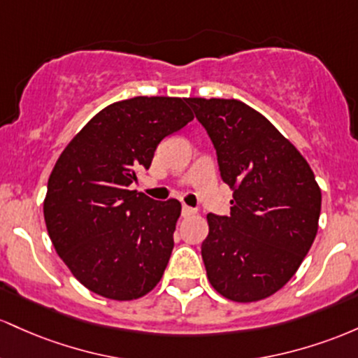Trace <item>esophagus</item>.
I'll return each instance as SVG.
<instances>
[{
  "label": "esophagus",
  "instance_id": "esophagus-1",
  "mask_svg": "<svg viewBox=\"0 0 358 358\" xmlns=\"http://www.w3.org/2000/svg\"><path fill=\"white\" fill-rule=\"evenodd\" d=\"M194 213H196L194 208L187 206V204H184V206H182V216H184V218H189V216L194 215Z\"/></svg>",
  "mask_w": 358,
  "mask_h": 358
}]
</instances>
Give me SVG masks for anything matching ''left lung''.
Masks as SVG:
<instances>
[{"label": "left lung", "instance_id": "obj_1", "mask_svg": "<svg viewBox=\"0 0 358 358\" xmlns=\"http://www.w3.org/2000/svg\"><path fill=\"white\" fill-rule=\"evenodd\" d=\"M206 128L222 179L233 191L230 216H206L201 245L211 286L236 303L266 299L287 284L315 242L321 189L299 150L238 99H186Z\"/></svg>", "mask_w": 358, "mask_h": 358}]
</instances>
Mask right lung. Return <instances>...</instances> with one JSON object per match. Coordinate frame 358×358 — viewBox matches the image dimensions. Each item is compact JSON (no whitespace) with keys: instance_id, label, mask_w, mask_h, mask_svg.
Segmentation results:
<instances>
[{"instance_id":"1","label":"right lung","mask_w":358,"mask_h":358,"mask_svg":"<svg viewBox=\"0 0 358 358\" xmlns=\"http://www.w3.org/2000/svg\"><path fill=\"white\" fill-rule=\"evenodd\" d=\"M194 118L182 98L136 96L92 116L55 162L43 218L55 252L96 294L138 299L162 279L180 216L178 199L131 191L162 138Z\"/></svg>"}]
</instances>
